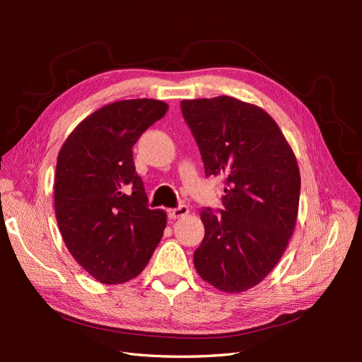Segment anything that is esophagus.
Listing matches in <instances>:
<instances>
[{"mask_svg": "<svg viewBox=\"0 0 362 362\" xmlns=\"http://www.w3.org/2000/svg\"><path fill=\"white\" fill-rule=\"evenodd\" d=\"M168 213H169L170 218H180V217H185L189 214V208L185 205H180L177 208H170Z\"/></svg>", "mask_w": 362, "mask_h": 362, "instance_id": "1", "label": "esophagus"}]
</instances>
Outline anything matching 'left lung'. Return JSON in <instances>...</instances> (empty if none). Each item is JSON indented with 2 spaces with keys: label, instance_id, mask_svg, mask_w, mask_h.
Wrapping results in <instances>:
<instances>
[{
  "label": "left lung",
  "instance_id": "8db88e82",
  "mask_svg": "<svg viewBox=\"0 0 362 362\" xmlns=\"http://www.w3.org/2000/svg\"><path fill=\"white\" fill-rule=\"evenodd\" d=\"M206 177L225 180L214 214L201 211L205 235L194 250L199 276L221 291L242 293L278 264L298 221L300 172L273 117L233 96L181 101Z\"/></svg>",
  "mask_w": 362,
  "mask_h": 362
}]
</instances>
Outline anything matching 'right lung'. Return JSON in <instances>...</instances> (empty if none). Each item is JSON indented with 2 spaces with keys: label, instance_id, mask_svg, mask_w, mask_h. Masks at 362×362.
Wrapping results in <instances>:
<instances>
[{
  "label": "right lung",
  "instance_id": "add662e5",
  "mask_svg": "<svg viewBox=\"0 0 362 362\" xmlns=\"http://www.w3.org/2000/svg\"><path fill=\"white\" fill-rule=\"evenodd\" d=\"M168 108L148 98L104 105L60 148L54 180L60 234L75 261L107 286L144 272L166 228V211L148 206L133 146Z\"/></svg>",
  "mask_w": 362,
  "mask_h": 362
}]
</instances>
